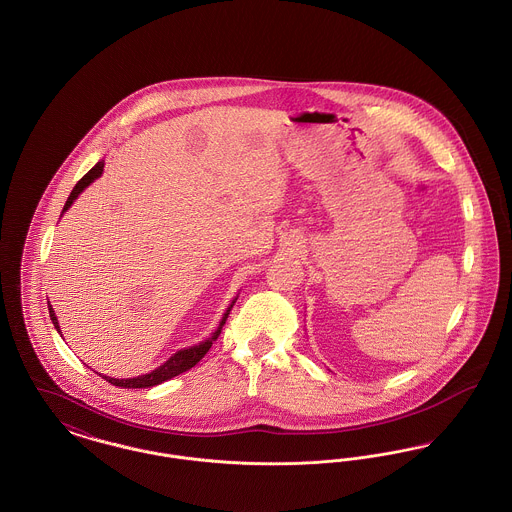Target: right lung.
<instances>
[{"label":"right lung","mask_w":512,"mask_h":512,"mask_svg":"<svg viewBox=\"0 0 512 512\" xmlns=\"http://www.w3.org/2000/svg\"><path fill=\"white\" fill-rule=\"evenodd\" d=\"M103 161H99L98 165L94 167V169H90V171L86 172L78 182H76V186L73 188V192L69 195V199H67V203H65V207H63V213L73 205L74 199L80 195V192L86 188V186H90L96 178L101 176V172H103ZM234 303V301H232ZM49 309V317H51V322H53V326L57 328V332L61 334V330H59V322H57V317H55V313H53V309H51V305H48ZM230 309H232V305L228 307V311L224 313V317L220 320L219 328L213 332V336L211 338H207L205 341H201L199 345H194V347H190V349H182V351H176L174 355H172L171 359L165 363V365L159 366V368H155L153 372H149V374H144V376H138V378H126V380H119V378H111V376H103L109 384H113V386H119V388H151V386H157V384H163V382H167V380H171L174 376H178V374H182V372H186V370H190L192 366L197 365L203 357H205V353L211 349V345H213V341H217V338L220 336V330H222V326H224V322H226V318L230 315Z\"/></svg>","instance_id":"add662e5"}]
</instances>
